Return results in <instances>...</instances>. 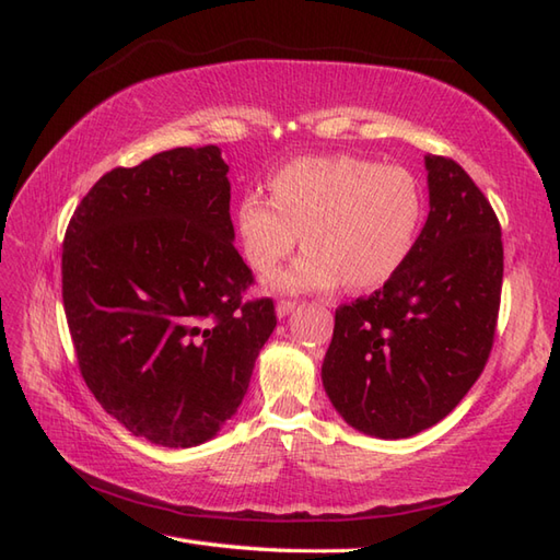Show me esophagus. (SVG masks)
I'll return each mask as SVG.
<instances>
[{"label":"esophagus","mask_w":560,"mask_h":560,"mask_svg":"<svg viewBox=\"0 0 560 560\" xmlns=\"http://www.w3.org/2000/svg\"><path fill=\"white\" fill-rule=\"evenodd\" d=\"M295 305H299L295 301H279L277 303V317L283 319L287 315H291L295 311Z\"/></svg>","instance_id":"34e87169"}]
</instances>
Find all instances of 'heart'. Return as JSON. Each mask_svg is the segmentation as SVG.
I'll return each instance as SVG.
<instances>
[{
    "label": "heart",
    "mask_w": 560,
    "mask_h": 560,
    "mask_svg": "<svg viewBox=\"0 0 560 560\" xmlns=\"http://www.w3.org/2000/svg\"><path fill=\"white\" fill-rule=\"evenodd\" d=\"M271 197L249 192L237 205L247 265L269 273L299 245L293 265L267 279L279 293L373 291L407 265L419 241L425 201L416 175L355 156L295 159L271 177Z\"/></svg>",
    "instance_id": "obj_1"
}]
</instances>
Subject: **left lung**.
<instances>
[{"label":"left lung","instance_id":"obj_1","mask_svg":"<svg viewBox=\"0 0 560 560\" xmlns=\"http://www.w3.org/2000/svg\"><path fill=\"white\" fill-rule=\"evenodd\" d=\"M428 219L383 289L335 315L323 385L339 416L373 438L443 421L493 347L503 287L501 223L462 165L425 156Z\"/></svg>","mask_w":560,"mask_h":560}]
</instances>
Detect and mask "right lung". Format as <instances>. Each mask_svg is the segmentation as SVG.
Listing matches in <instances>:
<instances>
[{
	"mask_svg": "<svg viewBox=\"0 0 560 560\" xmlns=\"http://www.w3.org/2000/svg\"><path fill=\"white\" fill-rule=\"evenodd\" d=\"M233 241L219 147L105 173L67 225L62 301L81 375L149 443L217 435L277 327L269 299L243 303L253 271Z\"/></svg>",
	"mask_w": 560,
	"mask_h": 560,
	"instance_id": "obj_1",
	"label": "right lung"
}]
</instances>
